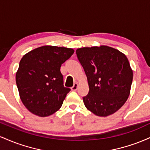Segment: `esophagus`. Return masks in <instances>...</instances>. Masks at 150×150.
Masks as SVG:
<instances>
[{"label": "esophagus", "mask_w": 150, "mask_h": 150, "mask_svg": "<svg viewBox=\"0 0 150 150\" xmlns=\"http://www.w3.org/2000/svg\"><path fill=\"white\" fill-rule=\"evenodd\" d=\"M77 89V83H75L73 87H71V89L73 91H76Z\"/></svg>", "instance_id": "34e87169"}]
</instances>
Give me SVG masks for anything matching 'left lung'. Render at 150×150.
Instances as JSON below:
<instances>
[{"label":"left lung","mask_w":150,"mask_h":150,"mask_svg":"<svg viewBox=\"0 0 150 150\" xmlns=\"http://www.w3.org/2000/svg\"><path fill=\"white\" fill-rule=\"evenodd\" d=\"M76 54L88 81L86 108L98 116L114 113L130 95L133 73L128 58L107 46L80 48Z\"/></svg>","instance_id":"obj_1"}]
</instances>
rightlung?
Instances as JSON below:
<instances>
[{
    "label": "right lung",
    "mask_w": 150,
    "mask_h": 150,
    "mask_svg": "<svg viewBox=\"0 0 150 150\" xmlns=\"http://www.w3.org/2000/svg\"><path fill=\"white\" fill-rule=\"evenodd\" d=\"M73 53V49L43 46L22 58L16 84L22 102L31 113L46 117L61 107L70 89L63 85L61 66Z\"/></svg>",
    "instance_id": "right-lung-1"
}]
</instances>
